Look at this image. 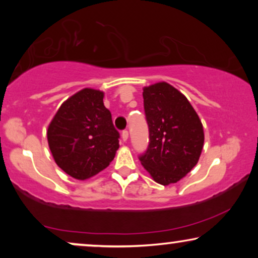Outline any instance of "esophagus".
Returning a JSON list of instances; mask_svg holds the SVG:
<instances>
[{
	"label": "esophagus",
	"mask_w": 258,
	"mask_h": 258,
	"mask_svg": "<svg viewBox=\"0 0 258 258\" xmlns=\"http://www.w3.org/2000/svg\"><path fill=\"white\" fill-rule=\"evenodd\" d=\"M122 139H123V141H124V142H126V141H128V139H129L128 130H123V132H122Z\"/></svg>",
	"instance_id": "esophagus-1"
}]
</instances>
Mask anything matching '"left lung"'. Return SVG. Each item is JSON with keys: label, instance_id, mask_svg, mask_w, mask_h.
Wrapping results in <instances>:
<instances>
[{"label": "left lung", "instance_id": "left-lung-1", "mask_svg": "<svg viewBox=\"0 0 258 258\" xmlns=\"http://www.w3.org/2000/svg\"><path fill=\"white\" fill-rule=\"evenodd\" d=\"M143 100L150 142L141 164L158 184L178 182L200 160L202 122L188 98L167 82L144 87Z\"/></svg>", "mask_w": 258, "mask_h": 258}]
</instances>
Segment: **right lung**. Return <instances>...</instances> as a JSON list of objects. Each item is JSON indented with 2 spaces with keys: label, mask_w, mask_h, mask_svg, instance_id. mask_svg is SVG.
<instances>
[{
  "label": "right lung",
  "mask_w": 258,
  "mask_h": 258,
  "mask_svg": "<svg viewBox=\"0 0 258 258\" xmlns=\"http://www.w3.org/2000/svg\"><path fill=\"white\" fill-rule=\"evenodd\" d=\"M103 97V91L93 88L77 91L63 102L48 125L55 163L79 181L104 170L119 148V134Z\"/></svg>",
  "instance_id": "right-lung-1"
}]
</instances>
